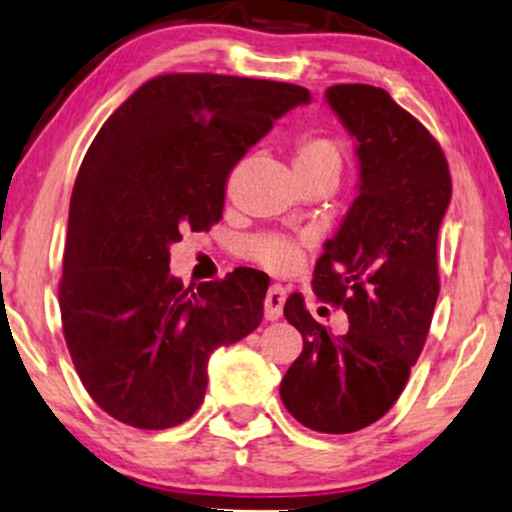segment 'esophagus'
Wrapping results in <instances>:
<instances>
[{
    "label": "esophagus",
    "instance_id": "34e87169",
    "mask_svg": "<svg viewBox=\"0 0 512 512\" xmlns=\"http://www.w3.org/2000/svg\"><path fill=\"white\" fill-rule=\"evenodd\" d=\"M283 304H286V288L274 283V286L267 290V297H264V316H267L269 321H278L283 314Z\"/></svg>",
    "mask_w": 512,
    "mask_h": 512
}]
</instances>
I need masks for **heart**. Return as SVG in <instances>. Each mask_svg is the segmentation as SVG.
I'll list each match as a JSON object with an SVG mask.
<instances>
[{
  "label": "heart",
  "mask_w": 512,
  "mask_h": 512,
  "mask_svg": "<svg viewBox=\"0 0 512 512\" xmlns=\"http://www.w3.org/2000/svg\"><path fill=\"white\" fill-rule=\"evenodd\" d=\"M342 160H345L342 144L328 134H304L293 146V167L302 184L319 177L338 179ZM241 255L271 274H290L302 264L304 243L300 238L283 234H257L245 238Z\"/></svg>",
  "instance_id": "1"
}]
</instances>
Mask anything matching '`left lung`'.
I'll use <instances>...</instances> for the list:
<instances>
[{"instance_id": "1", "label": "left lung", "mask_w": 512, "mask_h": 512, "mask_svg": "<svg viewBox=\"0 0 512 512\" xmlns=\"http://www.w3.org/2000/svg\"><path fill=\"white\" fill-rule=\"evenodd\" d=\"M326 96L359 141L361 186L316 262L314 290L347 314L349 328L333 333L302 293L288 297L283 314L304 347L281 399L304 428L347 435L392 409L428 340L451 174L439 141L385 89L333 84Z\"/></svg>"}]
</instances>
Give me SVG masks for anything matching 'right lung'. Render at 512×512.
<instances>
[{
    "instance_id": "obj_1",
    "label": "right lung",
    "mask_w": 512,
    "mask_h": 512,
    "mask_svg": "<svg viewBox=\"0 0 512 512\" xmlns=\"http://www.w3.org/2000/svg\"><path fill=\"white\" fill-rule=\"evenodd\" d=\"M307 101L288 82L167 73L103 122L70 196L58 304L75 371L108 416L141 430L189 420L210 354L262 323L260 278L184 288L170 245L222 219L234 165Z\"/></svg>"
}]
</instances>
